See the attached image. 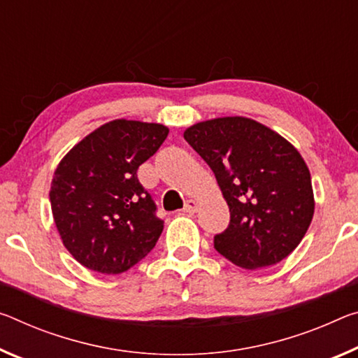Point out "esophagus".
I'll return each mask as SVG.
<instances>
[{"instance_id":"1","label":"esophagus","mask_w":358,"mask_h":358,"mask_svg":"<svg viewBox=\"0 0 358 358\" xmlns=\"http://www.w3.org/2000/svg\"><path fill=\"white\" fill-rule=\"evenodd\" d=\"M197 208H199V202H197L196 199H188L185 203V212L188 213H196Z\"/></svg>"}]
</instances>
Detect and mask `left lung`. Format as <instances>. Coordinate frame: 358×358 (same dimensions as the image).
<instances>
[{
	"instance_id": "8db88e82",
	"label": "left lung",
	"mask_w": 358,
	"mask_h": 358,
	"mask_svg": "<svg viewBox=\"0 0 358 358\" xmlns=\"http://www.w3.org/2000/svg\"><path fill=\"white\" fill-rule=\"evenodd\" d=\"M185 140L213 170L231 221L215 248L243 269L285 259L314 217V191L303 156L264 124L215 117L185 130Z\"/></svg>"
}]
</instances>
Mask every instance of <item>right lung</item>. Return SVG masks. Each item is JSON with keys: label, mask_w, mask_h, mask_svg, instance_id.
<instances>
[{"label": "right lung", "mask_w": 358, "mask_h": 358, "mask_svg": "<svg viewBox=\"0 0 358 358\" xmlns=\"http://www.w3.org/2000/svg\"><path fill=\"white\" fill-rule=\"evenodd\" d=\"M157 122L115 119L95 129L59 162L49 199L60 239L84 268L121 274L148 255L164 221L137 170L167 138Z\"/></svg>", "instance_id": "add662e5"}]
</instances>
